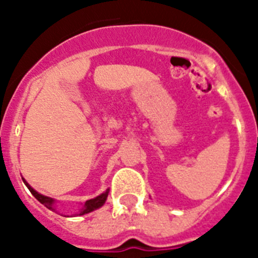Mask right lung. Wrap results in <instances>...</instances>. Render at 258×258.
Here are the masks:
<instances>
[{
    "instance_id": "1",
    "label": "right lung",
    "mask_w": 258,
    "mask_h": 258,
    "mask_svg": "<svg viewBox=\"0 0 258 258\" xmlns=\"http://www.w3.org/2000/svg\"><path fill=\"white\" fill-rule=\"evenodd\" d=\"M23 182L26 183V186L28 187V190L31 191V194L33 195V197L36 198V199L38 200V202L41 203V204H44L45 207H46L47 209H50V211L52 212H56V207H55V199H52V198H49V197H45V195H42V194L37 192V191L35 190V188L32 187L31 184L28 183V182L26 181V179L23 178ZM108 188H107L106 191H104L103 194H101V195H98L97 198H94V199H90V200H86L85 203H84V206L81 207V208L79 209V211L76 212V213L74 214V216H84V214H88L90 213V212L95 211V209L101 208L102 206H103L104 203H106L107 200V197H108Z\"/></svg>"
}]
</instances>
